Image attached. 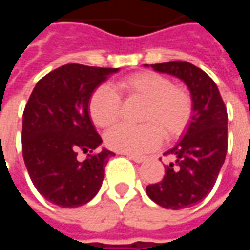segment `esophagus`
I'll return each mask as SVG.
<instances>
[{
	"label": "esophagus",
	"mask_w": 250,
	"mask_h": 250,
	"mask_svg": "<svg viewBox=\"0 0 250 250\" xmlns=\"http://www.w3.org/2000/svg\"><path fill=\"white\" fill-rule=\"evenodd\" d=\"M127 155V158H130L131 161H134V162L136 163H142L146 161V158L145 157H138V155H132V154H125Z\"/></svg>",
	"instance_id": "34e87169"
}]
</instances>
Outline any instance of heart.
I'll return each instance as SVG.
<instances>
[{
  "mask_svg": "<svg viewBox=\"0 0 250 250\" xmlns=\"http://www.w3.org/2000/svg\"><path fill=\"white\" fill-rule=\"evenodd\" d=\"M118 92L128 99L145 102L141 125H118L105 134L111 150L125 154H146L159 146L162 134L166 139L178 138L193 116V99L188 89L175 87L168 77L155 72H139L120 79ZM108 85H100L91 95L88 108L99 127H108L118 120L122 108L119 93Z\"/></svg>",
  "mask_w": 250,
  "mask_h": 250,
  "instance_id": "heart-1",
  "label": "heart"
}]
</instances>
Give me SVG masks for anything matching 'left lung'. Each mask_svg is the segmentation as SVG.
Masks as SVG:
<instances>
[{"label": "left lung", "instance_id": "1", "mask_svg": "<svg viewBox=\"0 0 250 250\" xmlns=\"http://www.w3.org/2000/svg\"><path fill=\"white\" fill-rule=\"evenodd\" d=\"M146 66H148L146 64ZM154 71L178 77L193 99V116L184 138L165 155V177L148 185L146 193L165 209L179 210L198 204L214 186L228 150V112L215 83L188 62L151 64Z\"/></svg>", "mask_w": 250, "mask_h": 250}]
</instances>
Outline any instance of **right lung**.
<instances>
[{
    "label": "right lung",
    "instance_id": "add662e5",
    "mask_svg": "<svg viewBox=\"0 0 250 250\" xmlns=\"http://www.w3.org/2000/svg\"><path fill=\"white\" fill-rule=\"evenodd\" d=\"M119 68L66 64L36 84L22 115V157L37 191L60 208H77L98 194L114 152L98 151L102 138L88 103L92 92ZM80 151L88 153L77 159Z\"/></svg>",
    "mask_w": 250,
    "mask_h": 250
}]
</instances>
